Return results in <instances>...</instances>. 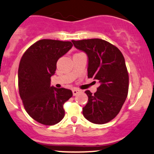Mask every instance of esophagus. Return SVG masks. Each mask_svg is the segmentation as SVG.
<instances>
[{
    "instance_id": "1",
    "label": "esophagus",
    "mask_w": 154,
    "mask_h": 154,
    "mask_svg": "<svg viewBox=\"0 0 154 154\" xmlns=\"http://www.w3.org/2000/svg\"><path fill=\"white\" fill-rule=\"evenodd\" d=\"M80 92H81V90H78V89H74V90H72V94H73L74 96H75V95H76L77 94H79Z\"/></svg>"
}]
</instances>
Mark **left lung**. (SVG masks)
Wrapping results in <instances>:
<instances>
[{
	"label": "left lung",
	"instance_id": "1",
	"mask_svg": "<svg viewBox=\"0 0 154 154\" xmlns=\"http://www.w3.org/2000/svg\"><path fill=\"white\" fill-rule=\"evenodd\" d=\"M77 49L88 56V78L98 81L100 86L92 95L85 91L88 102L83 115L95 124H104L118 115L128 92V73L121 51L101 39L72 40Z\"/></svg>",
	"mask_w": 154,
	"mask_h": 154
}]
</instances>
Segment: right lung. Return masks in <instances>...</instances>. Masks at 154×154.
<instances>
[{
    "mask_svg": "<svg viewBox=\"0 0 154 154\" xmlns=\"http://www.w3.org/2000/svg\"><path fill=\"white\" fill-rule=\"evenodd\" d=\"M72 47L69 41L41 39L21 58L18 68L20 96L27 113L38 123L53 125L63 119V105L72 92L51 87V77L57 70L58 59Z\"/></svg>",
    "mask_w": 154,
    "mask_h": 154,
    "instance_id": "right-lung-1",
    "label": "right lung"
}]
</instances>
